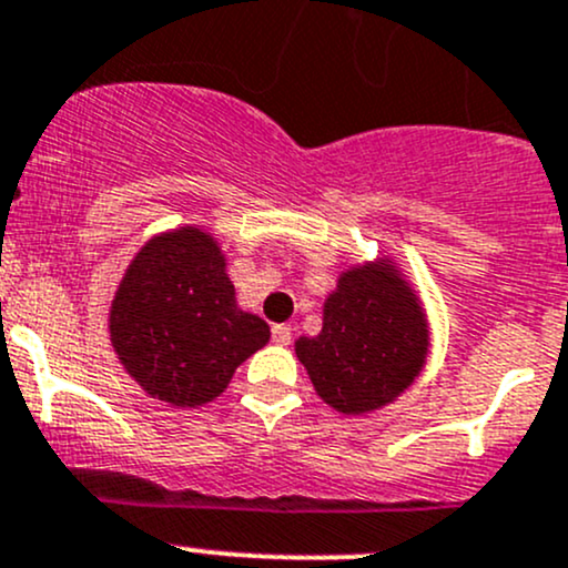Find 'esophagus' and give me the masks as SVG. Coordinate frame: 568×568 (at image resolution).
<instances>
[{"instance_id": "34e87169", "label": "esophagus", "mask_w": 568, "mask_h": 568, "mask_svg": "<svg viewBox=\"0 0 568 568\" xmlns=\"http://www.w3.org/2000/svg\"><path fill=\"white\" fill-rule=\"evenodd\" d=\"M291 326L280 323V326H272V342L274 345H291Z\"/></svg>"}]
</instances>
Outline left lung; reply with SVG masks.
<instances>
[{
    "label": "left lung",
    "mask_w": 568,
    "mask_h": 568,
    "mask_svg": "<svg viewBox=\"0 0 568 568\" xmlns=\"http://www.w3.org/2000/svg\"><path fill=\"white\" fill-rule=\"evenodd\" d=\"M296 355L317 396L342 415L385 407L415 383L428 355L420 298L394 261L342 272L323 304L317 336H298Z\"/></svg>",
    "instance_id": "left-lung-1"
}]
</instances>
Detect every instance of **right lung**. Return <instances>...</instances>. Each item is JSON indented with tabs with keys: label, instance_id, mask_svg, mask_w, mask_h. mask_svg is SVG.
<instances>
[{
	"label": "right lung",
	"instance_id": "1",
	"mask_svg": "<svg viewBox=\"0 0 568 568\" xmlns=\"http://www.w3.org/2000/svg\"><path fill=\"white\" fill-rule=\"evenodd\" d=\"M110 339L142 390L172 407H202L270 342V326L236 307L213 236L183 226L134 255L112 298Z\"/></svg>",
	"mask_w": 568,
	"mask_h": 568
}]
</instances>
